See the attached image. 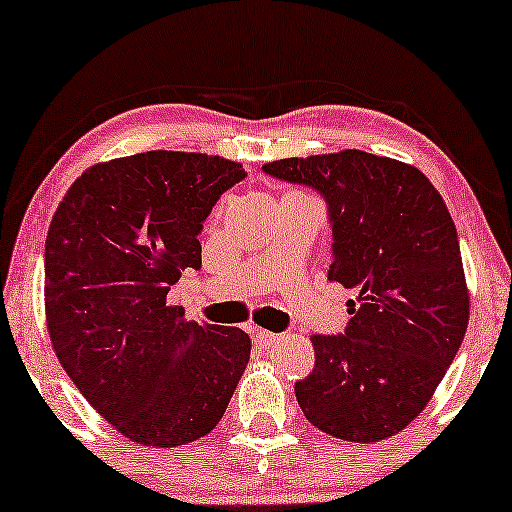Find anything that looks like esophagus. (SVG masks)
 I'll list each match as a JSON object with an SVG mask.
<instances>
[{
    "instance_id": "34e87169",
    "label": "esophagus",
    "mask_w": 512,
    "mask_h": 512,
    "mask_svg": "<svg viewBox=\"0 0 512 512\" xmlns=\"http://www.w3.org/2000/svg\"><path fill=\"white\" fill-rule=\"evenodd\" d=\"M250 333H252V338H255V342H260V345H269V342H274L278 338L276 333H269V331H264V328H257V326H252Z\"/></svg>"
}]
</instances>
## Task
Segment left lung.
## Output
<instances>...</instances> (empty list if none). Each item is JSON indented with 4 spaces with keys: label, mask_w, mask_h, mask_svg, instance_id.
<instances>
[{
    "label": "left lung",
    "mask_w": 512,
    "mask_h": 512,
    "mask_svg": "<svg viewBox=\"0 0 512 512\" xmlns=\"http://www.w3.org/2000/svg\"><path fill=\"white\" fill-rule=\"evenodd\" d=\"M271 177L319 191L333 229L328 281L354 290L342 335H312L314 371L295 383L316 428L371 444L416 420L468 331L454 219L418 167L357 148L283 158Z\"/></svg>",
    "instance_id": "left-lung-1"
}]
</instances>
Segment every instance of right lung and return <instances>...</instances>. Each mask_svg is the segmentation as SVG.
I'll return each instance as SVG.
<instances>
[{
	"instance_id": "right-lung-1",
	"label": "right lung",
	"mask_w": 512,
	"mask_h": 512,
	"mask_svg": "<svg viewBox=\"0 0 512 512\" xmlns=\"http://www.w3.org/2000/svg\"><path fill=\"white\" fill-rule=\"evenodd\" d=\"M241 163L146 151L73 181L44 245L51 347L84 399L132 442L172 449L222 420L250 359L248 333L167 304L200 269L198 234Z\"/></svg>"
}]
</instances>
